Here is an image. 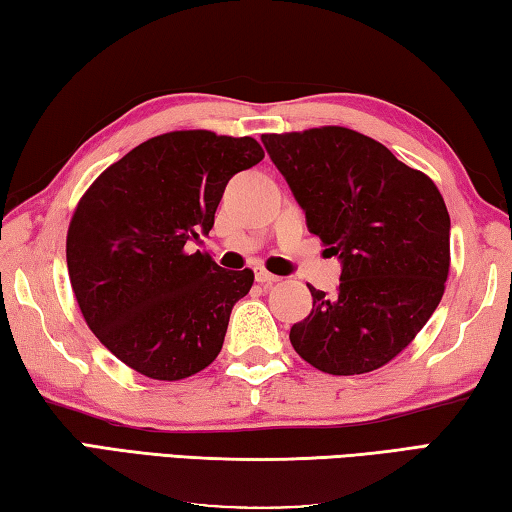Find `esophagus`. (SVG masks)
Returning a JSON list of instances; mask_svg holds the SVG:
<instances>
[{"label":"esophagus","instance_id":"34e87169","mask_svg":"<svg viewBox=\"0 0 512 512\" xmlns=\"http://www.w3.org/2000/svg\"><path fill=\"white\" fill-rule=\"evenodd\" d=\"M254 276H256V281L261 283V285H272V283L279 281V276H274L272 272L263 270V267H256V270H254Z\"/></svg>","mask_w":512,"mask_h":512}]
</instances>
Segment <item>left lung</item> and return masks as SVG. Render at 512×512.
<instances>
[{"mask_svg":"<svg viewBox=\"0 0 512 512\" xmlns=\"http://www.w3.org/2000/svg\"><path fill=\"white\" fill-rule=\"evenodd\" d=\"M267 155L342 263L337 292L310 288L290 342L330 375L380 369L411 344L445 292L450 213L436 184L371 137L328 125L263 134Z\"/></svg>","mask_w":512,"mask_h":512,"instance_id":"left-lung-1","label":"left lung"}]
</instances>
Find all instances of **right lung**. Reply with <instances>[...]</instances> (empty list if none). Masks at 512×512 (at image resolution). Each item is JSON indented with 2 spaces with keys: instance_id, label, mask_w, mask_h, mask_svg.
Returning a JSON list of instances; mask_svg holds the SVG:
<instances>
[{
  "instance_id": "add662e5",
  "label": "right lung",
  "mask_w": 512,
  "mask_h": 512,
  "mask_svg": "<svg viewBox=\"0 0 512 512\" xmlns=\"http://www.w3.org/2000/svg\"><path fill=\"white\" fill-rule=\"evenodd\" d=\"M265 157L251 137L179 130L143 141L98 175L67 233L87 326L152 380H184L218 357L231 310L254 283L186 242L209 236L229 179Z\"/></svg>"
}]
</instances>
